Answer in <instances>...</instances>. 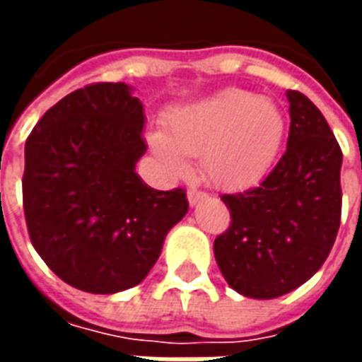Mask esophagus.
<instances>
[{
    "label": "esophagus",
    "instance_id": "obj_1",
    "mask_svg": "<svg viewBox=\"0 0 362 362\" xmlns=\"http://www.w3.org/2000/svg\"><path fill=\"white\" fill-rule=\"evenodd\" d=\"M204 197H205L204 192H199V189H196V188L188 189V202H189V205H192V207L199 204V202H202Z\"/></svg>",
    "mask_w": 362,
    "mask_h": 362
}]
</instances>
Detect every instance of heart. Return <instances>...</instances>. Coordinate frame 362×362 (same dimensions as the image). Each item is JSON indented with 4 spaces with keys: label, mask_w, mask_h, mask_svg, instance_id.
Listing matches in <instances>:
<instances>
[{
    "label": "heart",
    "mask_w": 362,
    "mask_h": 362,
    "mask_svg": "<svg viewBox=\"0 0 362 362\" xmlns=\"http://www.w3.org/2000/svg\"><path fill=\"white\" fill-rule=\"evenodd\" d=\"M285 114L277 104L243 89H223L182 104L166 116V132L149 143L168 173L188 170L199 157L205 178L221 188H246L262 180L279 157Z\"/></svg>",
    "instance_id": "b5f03b06"
}]
</instances>
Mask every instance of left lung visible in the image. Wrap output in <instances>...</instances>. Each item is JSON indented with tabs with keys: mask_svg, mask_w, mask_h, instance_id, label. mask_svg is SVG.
I'll use <instances>...</instances> for the list:
<instances>
[{
	"mask_svg": "<svg viewBox=\"0 0 362 362\" xmlns=\"http://www.w3.org/2000/svg\"><path fill=\"white\" fill-rule=\"evenodd\" d=\"M287 151L256 188L221 197L230 225L213 252L223 277L250 298H277L326 262L341 221V149L308 96L287 90Z\"/></svg>",
	"mask_w": 362,
	"mask_h": 362,
	"instance_id": "left-lung-1",
	"label": "left lung"
}]
</instances>
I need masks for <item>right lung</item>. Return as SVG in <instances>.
<instances>
[{"label": "right lung", "mask_w": 362, "mask_h": 362, "mask_svg": "<svg viewBox=\"0 0 362 362\" xmlns=\"http://www.w3.org/2000/svg\"><path fill=\"white\" fill-rule=\"evenodd\" d=\"M132 90L126 83L74 90L25 143L30 243L59 279L95 295L139 285L188 213L184 189L160 192L135 173L147 145L143 104Z\"/></svg>", "instance_id": "obj_1"}]
</instances>
